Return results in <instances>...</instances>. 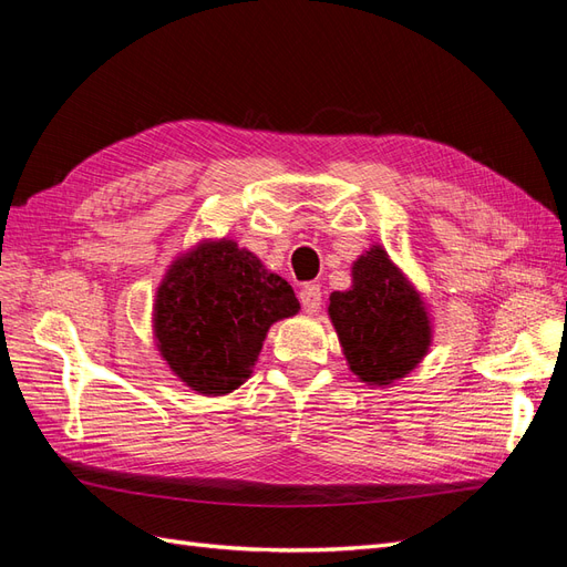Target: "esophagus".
<instances>
[{"instance_id":"esophagus-1","label":"esophagus","mask_w":567,"mask_h":567,"mask_svg":"<svg viewBox=\"0 0 567 567\" xmlns=\"http://www.w3.org/2000/svg\"><path fill=\"white\" fill-rule=\"evenodd\" d=\"M300 305H302V310L307 315L319 312V307H321V288H319V284L302 286V290H300Z\"/></svg>"}]
</instances>
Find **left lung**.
<instances>
[{"mask_svg":"<svg viewBox=\"0 0 567 567\" xmlns=\"http://www.w3.org/2000/svg\"><path fill=\"white\" fill-rule=\"evenodd\" d=\"M342 354L369 385H390L414 369L431 348V319L416 288L381 246L352 265V288L329 298Z\"/></svg>","mask_w":567,"mask_h":567,"instance_id":"left-lung-1","label":"left lung"}]
</instances>
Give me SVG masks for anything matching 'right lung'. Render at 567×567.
Segmentation results:
<instances>
[{
  "instance_id": "right-lung-1",
  "label": "right lung",
  "mask_w": 567,
  "mask_h": 567,
  "mask_svg": "<svg viewBox=\"0 0 567 567\" xmlns=\"http://www.w3.org/2000/svg\"><path fill=\"white\" fill-rule=\"evenodd\" d=\"M298 310L288 281L221 238L167 269L153 305V333L182 383L200 394H227L250 375L269 326Z\"/></svg>"
}]
</instances>
